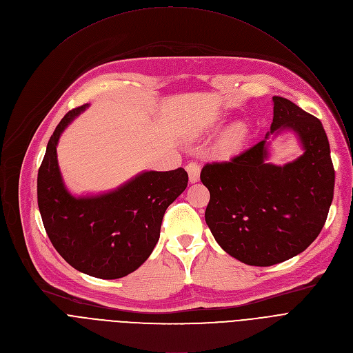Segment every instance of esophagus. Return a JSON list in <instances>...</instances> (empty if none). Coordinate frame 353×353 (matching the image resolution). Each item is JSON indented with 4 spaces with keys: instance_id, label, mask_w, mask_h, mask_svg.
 Masks as SVG:
<instances>
[{
    "instance_id": "obj_1",
    "label": "esophagus",
    "mask_w": 353,
    "mask_h": 353,
    "mask_svg": "<svg viewBox=\"0 0 353 353\" xmlns=\"http://www.w3.org/2000/svg\"><path fill=\"white\" fill-rule=\"evenodd\" d=\"M185 170L188 173V179L191 183H196L199 180V173H201V168L196 162H190L185 166Z\"/></svg>"
}]
</instances>
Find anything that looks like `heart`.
<instances>
[{
  "label": "heart",
  "instance_id": "1",
  "mask_svg": "<svg viewBox=\"0 0 353 353\" xmlns=\"http://www.w3.org/2000/svg\"><path fill=\"white\" fill-rule=\"evenodd\" d=\"M245 137V127L241 123H236L233 124L223 135L222 138V146L226 150H232L236 149L244 139Z\"/></svg>",
  "mask_w": 353,
  "mask_h": 353
}]
</instances>
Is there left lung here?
I'll return each instance as SVG.
<instances>
[{
  "mask_svg": "<svg viewBox=\"0 0 353 353\" xmlns=\"http://www.w3.org/2000/svg\"><path fill=\"white\" fill-rule=\"evenodd\" d=\"M271 131L229 162L207 163L201 181L211 198L205 222L236 260L270 267L305 251L320 234L334 196L335 172L323 124L274 96ZM292 130L304 149L283 167L266 162L270 134Z\"/></svg>",
  "mask_w": 353,
  "mask_h": 353,
  "instance_id": "1",
  "label": "left lung"
}]
</instances>
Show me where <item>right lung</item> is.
I'll return each instance as SVG.
<instances>
[{
  "label": "right lung",
  "mask_w": 353,
  "mask_h": 353,
  "mask_svg": "<svg viewBox=\"0 0 353 353\" xmlns=\"http://www.w3.org/2000/svg\"><path fill=\"white\" fill-rule=\"evenodd\" d=\"M89 105L68 112L47 143L37 174V204L50 241L75 270L100 279L123 278L152 253L168 207L185 190L183 168L142 172L113 191L72 195L64 184L57 143Z\"/></svg>",
  "instance_id": "1"
}]
</instances>
